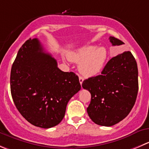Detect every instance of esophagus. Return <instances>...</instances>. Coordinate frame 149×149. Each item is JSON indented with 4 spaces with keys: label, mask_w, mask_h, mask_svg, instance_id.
<instances>
[{
    "label": "esophagus",
    "mask_w": 149,
    "mask_h": 149,
    "mask_svg": "<svg viewBox=\"0 0 149 149\" xmlns=\"http://www.w3.org/2000/svg\"><path fill=\"white\" fill-rule=\"evenodd\" d=\"M83 80H84V79H83V77H81V76H80V77H79V81H80V85H82V83H83Z\"/></svg>",
    "instance_id": "obj_1"
}]
</instances>
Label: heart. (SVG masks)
<instances>
[{
    "label": "heart",
    "mask_w": 149,
    "mask_h": 149,
    "mask_svg": "<svg viewBox=\"0 0 149 149\" xmlns=\"http://www.w3.org/2000/svg\"><path fill=\"white\" fill-rule=\"evenodd\" d=\"M108 58L105 47L93 45L83 47L69 55V59L79 63V71L87 77L97 75L102 70Z\"/></svg>",
    "instance_id": "obj_1"
}]
</instances>
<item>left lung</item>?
Segmentation results:
<instances>
[{
  "label": "left lung",
  "instance_id": "obj_1",
  "mask_svg": "<svg viewBox=\"0 0 149 149\" xmlns=\"http://www.w3.org/2000/svg\"><path fill=\"white\" fill-rule=\"evenodd\" d=\"M109 39L113 46L124 44L113 36ZM82 86L91 95L87 112L95 124L110 127L120 122L132 109L138 91V70L134 56L127 51L112 58L101 74L85 80Z\"/></svg>",
  "mask_w": 149,
  "mask_h": 149
}]
</instances>
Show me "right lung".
<instances>
[{"mask_svg":"<svg viewBox=\"0 0 149 149\" xmlns=\"http://www.w3.org/2000/svg\"><path fill=\"white\" fill-rule=\"evenodd\" d=\"M10 86L20 114L31 124L45 129L62 121L68 102L81 88L78 76L59 69L37 39H29L19 48Z\"/></svg>","mask_w":149,"mask_h":149,"instance_id":"add662e5","label":"right lung"}]
</instances>
